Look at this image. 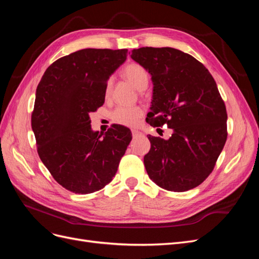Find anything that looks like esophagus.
<instances>
[{
  "mask_svg": "<svg viewBox=\"0 0 259 259\" xmlns=\"http://www.w3.org/2000/svg\"><path fill=\"white\" fill-rule=\"evenodd\" d=\"M140 134V133L138 132V131H136V130H132V135H133V137H137L138 135Z\"/></svg>",
  "mask_w": 259,
  "mask_h": 259,
  "instance_id": "obj_1",
  "label": "esophagus"
}]
</instances>
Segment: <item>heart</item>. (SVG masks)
Segmentation results:
<instances>
[{"mask_svg":"<svg viewBox=\"0 0 259 259\" xmlns=\"http://www.w3.org/2000/svg\"><path fill=\"white\" fill-rule=\"evenodd\" d=\"M123 75L125 79H127L138 91H143L147 88L149 82V74L147 70L137 62H131V64L124 67ZM112 90V80L109 79L105 86L106 96H109ZM144 115V109L138 106L135 107H126L119 106L114 109L112 112V120L125 126H135L139 122L140 117Z\"/></svg>","mask_w":259,"mask_h":259,"instance_id":"b5f03b06","label":"heart"}]
</instances>
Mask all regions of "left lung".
I'll return each instance as SVG.
<instances>
[{
  "label": "left lung",
  "mask_w": 259,
  "mask_h": 259,
  "mask_svg": "<svg viewBox=\"0 0 259 259\" xmlns=\"http://www.w3.org/2000/svg\"><path fill=\"white\" fill-rule=\"evenodd\" d=\"M151 74L153 95L147 123L173 130L169 139L149 135L147 173L163 189L184 192L214 169L227 140V111L214 77L191 55L171 48L133 50Z\"/></svg>",
  "instance_id": "8db88e82"
}]
</instances>
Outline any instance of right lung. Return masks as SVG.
<instances>
[{"mask_svg": "<svg viewBox=\"0 0 259 259\" xmlns=\"http://www.w3.org/2000/svg\"><path fill=\"white\" fill-rule=\"evenodd\" d=\"M127 50L85 49L57 59L38 83L31 126L37 153L56 182L88 194L114 177L132 140L130 128L114 124L103 138L90 113L105 103V86L126 60Z\"/></svg>", "mask_w": 259, "mask_h": 259, "instance_id": "right-lung-1", "label": "right lung"}]
</instances>
